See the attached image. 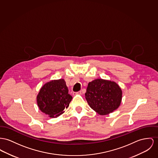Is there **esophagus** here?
Wrapping results in <instances>:
<instances>
[{
    "label": "esophagus",
    "mask_w": 158,
    "mask_h": 158,
    "mask_svg": "<svg viewBox=\"0 0 158 158\" xmlns=\"http://www.w3.org/2000/svg\"><path fill=\"white\" fill-rule=\"evenodd\" d=\"M81 91H79V92L74 93V95H81Z\"/></svg>",
    "instance_id": "obj_1"
}]
</instances>
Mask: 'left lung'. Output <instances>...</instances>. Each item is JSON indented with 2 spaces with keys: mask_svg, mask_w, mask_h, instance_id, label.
<instances>
[{
  "mask_svg": "<svg viewBox=\"0 0 158 158\" xmlns=\"http://www.w3.org/2000/svg\"><path fill=\"white\" fill-rule=\"evenodd\" d=\"M85 98L89 106L97 113L106 115L118 108L122 92L114 81L96 79L88 84Z\"/></svg>",
  "mask_w": 158,
  "mask_h": 158,
  "instance_id": "1",
  "label": "left lung"
}]
</instances>
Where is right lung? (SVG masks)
<instances>
[{
	"instance_id": "add662e5",
	"label": "right lung",
	"mask_w": 158,
	"mask_h": 158,
	"mask_svg": "<svg viewBox=\"0 0 158 158\" xmlns=\"http://www.w3.org/2000/svg\"><path fill=\"white\" fill-rule=\"evenodd\" d=\"M68 91L63 79L52 80L45 83L36 98L39 108L52 118L61 115L73 99Z\"/></svg>"
}]
</instances>
